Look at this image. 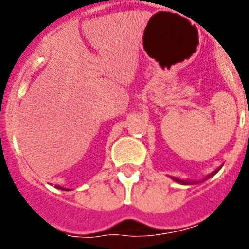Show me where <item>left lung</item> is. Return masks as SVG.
Wrapping results in <instances>:
<instances>
[{
	"instance_id": "obj_1",
	"label": "left lung",
	"mask_w": 249,
	"mask_h": 249,
	"mask_svg": "<svg viewBox=\"0 0 249 249\" xmlns=\"http://www.w3.org/2000/svg\"><path fill=\"white\" fill-rule=\"evenodd\" d=\"M219 171H220V168L216 169V171H213V172H211V173L209 174L208 177H206V179H208V178H210V177H213V174H216ZM173 179L176 180V182L180 183V184H195V183H196V182H193V180H180V179H178V178H173Z\"/></svg>"
}]
</instances>
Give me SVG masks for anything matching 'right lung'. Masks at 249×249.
I'll return each instance as SVG.
<instances>
[{"instance_id":"1","label":"right lung","mask_w":249,"mask_h":249,"mask_svg":"<svg viewBox=\"0 0 249 249\" xmlns=\"http://www.w3.org/2000/svg\"><path fill=\"white\" fill-rule=\"evenodd\" d=\"M57 188H60V187H57ZM60 189H61V188H60Z\"/></svg>"}]
</instances>
